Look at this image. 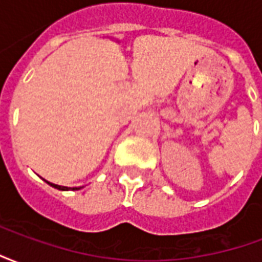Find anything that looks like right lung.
Segmentation results:
<instances>
[{
  "mask_svg": "<svg viewBox=\"0 0 262 262\" xmlns=\"http://www.w3.org/2000/svg\"><path fill=\"white\" fill-rule=\"evenodd\" d=\"M50 185L53 188H57V189H60V191H69L70 188L69 187H61V185H56V184H52V182H49ZM75 189H80V188H73V191H75Z\"/></svg>",
  "mask_w": 262,
  "mask_h": 262,
  "instance_id": "add662e5",
  "label": "right lung"
}]
</instances>
